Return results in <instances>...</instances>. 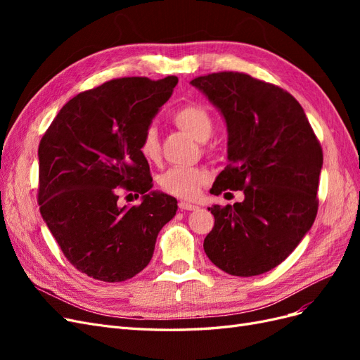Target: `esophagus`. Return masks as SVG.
<instances>
[{"label": "esophagus", "instance_id": "1", "mask_svg": "<svg viewBox=\"0 0 360 360\" xmlns=\"http://www.w3.org/2000/svg\"><path fill=\"white\" fill-rule=\"evenodd\" d=\"M179 209H180V210H198L200 207L195 205V204H191V202L180 201V202H179Z\"/></svg>", "mask_w": 360, "mask_h": 360}]
</instances>
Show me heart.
<instances>
[{
  "label": "heart",
  "instance_id": "heart-1",
  "mask_svg": "<svg viewBox=\"0 0 360 360\" xmlns=\"http://www.w3.org/2000/svg\"><path fill=\"white\" fill-rule=\"evenodd\" d=\"M172 122L189 134L198 143H205L213 134V118L204 106L197 103L184 105L172 114ZM139 153L148 162H156L160 156L159 139L155 127H148L139 141ZM207 180V172L197 167H172L160 176V188L179 198L197 197Z\"/></svg>",
  "mask_w": 360,
  "mask_h": 360
}]
</instances>
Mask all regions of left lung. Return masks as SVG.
I'll use <instances>...</instances> for the list:
<instances>
[{
    "mask_svg": "<svg viewBox=\"0 0 360 360\" xmlns=\"http://www.w3.org/2000/svg\"><path fill=\"white\" fill-rule=\"evenodd\" d=\"M226 123L228 165L210 192L243 191L233 205H212L204 238L212 263L233 276H257L281 264L307 236L319 210L323 150L303 108L285 90L246 73L219 72L191 81Z\"/></svg>",
    "mask_w": 360,
    "mask_h": 360,
    "instance_id": "8db88e82",
    "label": "left lung"
}]
</instances>
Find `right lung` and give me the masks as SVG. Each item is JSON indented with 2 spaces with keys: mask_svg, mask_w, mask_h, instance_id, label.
<instances>
[{
  "mask_svg": "<svg viewBox=\"0 0 360 360\" xmlns=\"http://www.w3.org/2000/svg\"><path fill=\"white\" fill-rule=\"evenodd\" d=\"M120 78L64 105L39 146V205L43 221L73 267L93 279L122 282L148 263L177 200L153 188L139 141L177 85ZM123 188L143 197L120 207Z\"/></svg>",
  "mask_w": 360,
  "mask_h": 360,
  "instance_id": "obj_1",
  "label": "right lung"
}]
</instances>
